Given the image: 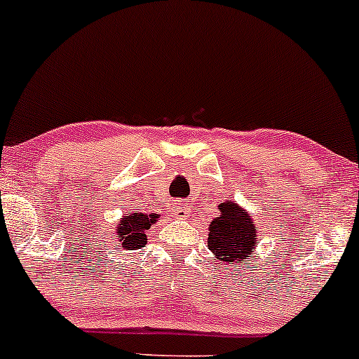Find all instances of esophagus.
<instances>
[{
  "mask_svg": "<svg viewBox=\"0 0 359 359\" xmlns=\"http://www.w3.org/2000/svg\"><path fill=\"white\" fill-rule=\"evenodd\" d=\"M172 212H175L176 219H184V217L190 215V205H188V203H178Z\"/></svg>",
  "mask_w": 359,
  "mask_h": 359,
  "instance_id": "1",
  "label": "esophagus"
}]
</instances>
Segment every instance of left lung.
<instances>
[{"label": "left lung", "instance_id": "left-lung-1", "mask_svg": "<svg viewBox=\"0 0 359 359\" xmlns=\"http://www.w3.org/2000/svg\"><path fill=\"white\" fill-rule=\"evenodd\" d=\"M259 239L256 222L245 208L232 200L219 205V215L208 227V249L219 261L227 264H243L255 255Z\"/></svg>", "mask_w": 359, "mask_h": 359}]
</instances>
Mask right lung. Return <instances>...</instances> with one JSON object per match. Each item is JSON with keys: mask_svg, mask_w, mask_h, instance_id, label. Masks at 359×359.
I'll list each match as a JSON object with an SVG mask.
<instances>
[{"mask_svg": "<svg viewBox=\"0 0 359 359\" xmlns=\"http://www.w3.org/2000/svg\"><path fill=\"white\" fill-rule=\"evenodd\" d=\"M159 217V213H123L115 227V241L118 243V248H123L126 251L144 248L147 244L146 232L158 222Z\"/></svg>", "mask_w": 359, "mask_h": 359, "instance_id": "obj_1", "label": "right lung"}]
</instances>
